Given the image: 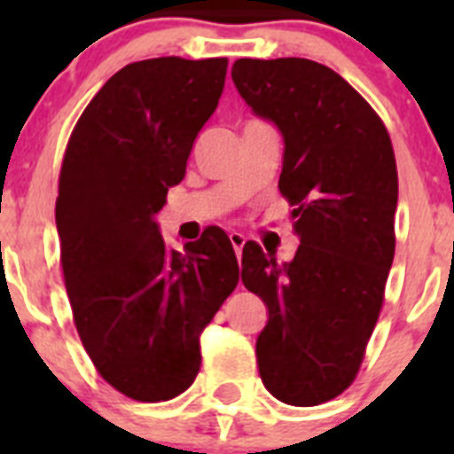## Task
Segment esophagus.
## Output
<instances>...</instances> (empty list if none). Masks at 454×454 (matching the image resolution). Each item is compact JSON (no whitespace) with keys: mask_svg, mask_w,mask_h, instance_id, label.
I'll return each mask as SVG.
<instances>
[{"mask_svg":"<svg viewBox=\"0 0 454 454\" xmlns=\"http://www.w3.org/2000/svg\"><path fill=\"white\" fill-rule=\"evenodd\" d=\"M230 240H231V246H234L236 256H240V252H243V246H246V236L239 234V231H231Z\"/></svg>","mask_w":454,"mask_h":454,"instance_id":"1","label":"esophagus"}]
</instances>
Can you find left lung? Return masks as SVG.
I'll use <instances>...</instances> for the list:
<instances>
[{"label":"left lung","instance_id":"8db88e82","mask_svg":"<svg viewBox=\"0 0 454 454\" xmlns=\"http://www.w3.org/2000/svg\"><path fill=\"white\" fill-rule=\"evenodd\" d=\"M231 79L282 134L279 192L300 239L288 263L243 247L240 279L268 307L259 375L277 400L314 407L355 382L380 318L395 252L391 138L346 79L309 59H239Z\"/></svg>","mask_w":454,"mask_h":454}]
</instances>
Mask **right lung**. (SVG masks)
Listing matches in <instances>:
<instances>
[{
  "label": "right lung",
  "instance_id": "obj_1",
  "mask_svg": "<svg viewBox=\"0 0 454 454\" xmlns=\"http://www.w3.org/2000/svg\"><path fill=\"white\" fill-rule=\"evenodd\" d=\"M227 59L161 56L108 79L67 140L56 230L79 339L127 398L161 403L200 372V334L239 284L230 236L207 227L168 250L154 215L186 175Z\"/></svg>",
  "mask_w": 454,
  "mask_h": 454
}]
</instances>
